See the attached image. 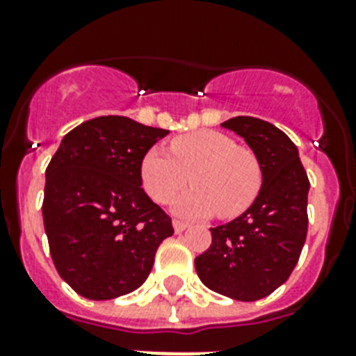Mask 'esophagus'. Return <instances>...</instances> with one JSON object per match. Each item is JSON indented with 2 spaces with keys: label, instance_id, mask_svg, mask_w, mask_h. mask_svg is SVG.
<instances>
[{
  "label": "esophagus",
  "instance_id": "34e87169",
  "mask_svg": "<svg viewBox=\"0 0 356 356\" xmlns=\"http://www.w3.org/2000/svg\"><path fill=\"white\" fill-rule=\"evenodd\" d=\"M186 227H188V223L179 222V220H173V231H175V233H183Z\"/></svg>",
  "mask_w": 356,
  "mask_h": 356
}]
</instances>
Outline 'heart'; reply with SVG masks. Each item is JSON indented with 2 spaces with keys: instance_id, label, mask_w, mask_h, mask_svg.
Returning a JSON list of instances; mask_svg holds the SVG:
<instances>
[{
  "instance_id": "obj_1",
  "label": "heart",
  "mask_w": 356,
  "mask_h": 356,
  "mask_svg": "<svg viewBox=\"0 0 356 356\" xmlns=\"http://www.w3.org/2000/svg\"><path fill=\"white\" fill-rule=\"evenodd\" d=\"M173 209L188 218L242 214L262 186V168L251 149L238 147L218 131H195L170 142V153L151 147L140 164L144 190L156 203H168L188 181Z\"/></svg>"
}]
</instances>
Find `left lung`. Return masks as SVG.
Wrapping results in <instances>:
<instances>
[{
  "instance_id": "left-lung-1",
  "label": "left lung",
  "mask_w": 356,
  "mask_h": 356,
  "mask_svg": "<svg viewBox=\"0 0 356 356\" xmlns=\"http://www.w3.org/2000/svg\"><path fill=\"white\" fill-rule=\"evenodd\" d=\"M245 140L262 168V186L248 211L212 227L195 257L201 282L236 301H257L286 282L303 249L309 177L292 140L273 123L236 116L222 123Z\"/></svg>"
}]
</instances>
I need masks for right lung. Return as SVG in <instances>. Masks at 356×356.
Segmentation results:
<instances>
[{"label": "right lung", "instance_id": "1", "mask_svg": "<svg viewBox=\"0 0 356 356\" xmlns=\"http://www.w3.org/2000/svg\"><path fill=\"white\" fill-rule=\"evenodd\" d=\"M170 131L125 116L72 129L46 170L44 229L58 275L105 301L144 284L172 218L142 188V159Z\"/></svg>", "mask_w": 356, "mask_h": 356}]
</instances>
